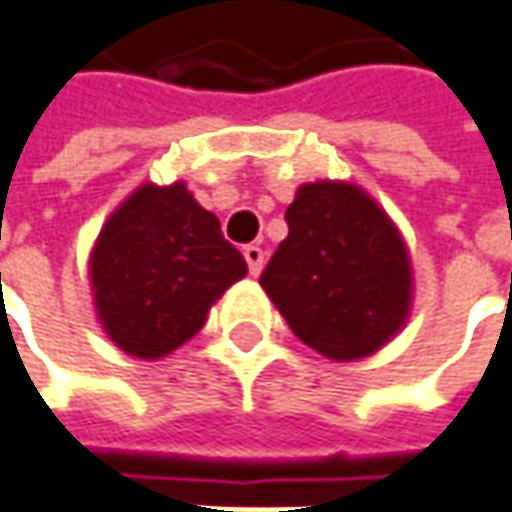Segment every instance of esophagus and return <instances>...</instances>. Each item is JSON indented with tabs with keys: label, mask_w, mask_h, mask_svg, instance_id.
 Masks as SVG:
<instances>
[{
	"label": "esophagus",
	"mask_w": 512,
	"mask_h": 512,
	"mask_svg": "<svg viewBox=\"0 0 512 512\" xmlns=\"http://www.w3.org/2000/svg\"><path fill=\"white\" fill-rule=\"evenodd\" d=\"M243 257H246V263H249V272H252V275H260V269H263V260H266L263 249H260V246H255V243H249V246L243 249Z\"/></svg>",
	"instance_id": "34e87169"
}]
</instances>
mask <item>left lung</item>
<instances>
[{
	"instance_id": "left-lung-1",
	"label": "left lung",
	"mask_w": 512,
	"mask_h": 512,
	"mask_svg": "<svg viewBox=\"0 0 512 512\" xmlns=\"http://www.w3.org/2000/svg\"><path fill=\"white\" fill-rule=\"evenodd\" d=\"M289 234L260 286L306 346L358 361L401 332L412 303V266L387 212L352 183L300 186L286 209Z\"/></svg>"
}]
</instances>
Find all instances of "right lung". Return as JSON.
Instances as JSON below:
<instances>
[{
	"label": "right lung",
	"instance_id": "obj_1",
	"mask_svg": "<svg viewBox=\"0 0 512 512\" xmlns=\"http://www.w3.org/2000/svg\"><path fill=\"white\" fill-rule=\"evenodd\" d=\"M91 289L102 329L134 358H166L194 338L246 260L186 183H145L94 243Z\"/></svg>",
	"mask_w": 512,
	"mask_h": 512
}]
</instances>
